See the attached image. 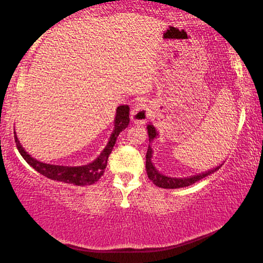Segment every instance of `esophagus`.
<instances>
[{
  "label": "esophagus",
  "mask_w": 263,
  "mask_h": 263,
  "mask_svg": "<svg viewBox=\"0 0 263 263\" xmlns=\"http://www.w3.org/2000/svg\"><path fill=\"white\" fill-rule=\"evenodd\" d=\"M151 105L146 100H139L131 110V119L136 124H144L151 117Z\"/></svg>",
  "instance_id": "34e87169"
}]
</instances>
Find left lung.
<instances>
[{
  "instance_id": "obj_1",
  "label": "left lung",
  "mask_w": 263,
  "mask_h": 263,
  "mask_svg": "<svg viewBox=\"0 0 263 263\" xmlns=\"http://www.w3.org/2000/svg\"><path fill=\"white\" fill-rule=\"evenodd\" d=\"M147 133H148V138H149V144L153 142L154 139H157L159 137V133L157 131V128L153 125L152 123H149L147 125ZM152 157H153V149L152 146L148 145L147 148V153H146V173H147L148 179L153 182L155 185L160 186V188H164V189H176V188H184V186H188L194 184L195 182H197L199 180H202L203 177H205L210 174H213L216 171H218L221 167L220 163L219 166H217L215 168L210 169V171L203 172V173H198L196 175H191L188 177H172L168 175H164L162 173H160L157 167L153 164L152 161Z\"/></svg>"
}]
</instances>
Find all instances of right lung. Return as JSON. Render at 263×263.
Returning a JSON list of instances; mask_svg holds the SVG:
<instances>
[{"mask_svg":"<svg viewBox=\"0 0 263 263\" xmlns=\"http://www.w3.org/2000/svg\"><path fill=\"white\" fill-rule=\"evenodd\" d=\"M130 108L128 105H119L116 109V116L114 121V131L108 140V144L102 151L101 154L97 157L94 161L89 162L83 166H60V164H51L46 162H42L39 160L34 159L33 157L26 152L25 148L21 145V142L17 138L16 131L15 141L18 148V152L22 157L28 162L31 167L35 169L42 175L46 176L47 179L64 182V183L75 184V185H90L100 180V177L103 175L104 169L108 163V158L112 151L116 139L123 130L128 126L130 124Z\"/></svg>","mask_w":263,"mask_h":263,"instance_id":"right-lung-1","label":"right lung"}]
</instances>
